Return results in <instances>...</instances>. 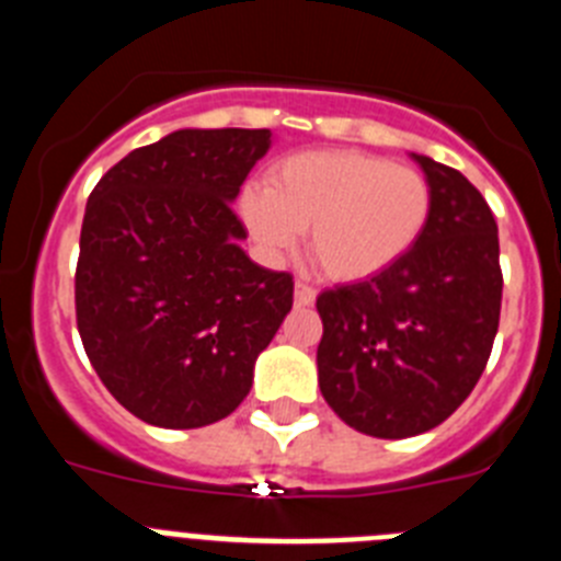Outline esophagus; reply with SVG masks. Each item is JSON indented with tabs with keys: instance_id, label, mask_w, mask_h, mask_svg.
Wrapping results in <instances>:
<instances>
[{
	"instance_id": "esophagus-1",
	"label": "esophagus",
	"mask_w": 561,
	"mask_h": 561,
	"mask_svg": "<svg viewBox=\"0 0 561 561\" xmlns=\"http://www.w3.org/2000/svg\"><path fill=\"white\" fill-rule=\"evenodd\" d=\"M317 300V291L311 289L309 284H304V280H297L295 284V304L297 306H311Z\"/></svg>"
}]
</instances>
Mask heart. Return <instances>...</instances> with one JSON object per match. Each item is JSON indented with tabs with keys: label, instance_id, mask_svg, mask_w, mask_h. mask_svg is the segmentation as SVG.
<instances>
[{
	"label": "heart",
	"instance_id": "1",
	"mask_svg": "<svg viewBox=\"0 0 561 561\" xmlns=\"http://www.w3.org/2000/svg\"><path fill=\"white\" fill-rule=\"evenodd\" d=\"M433 213L427 176L362 151H306L241 193V219L266 255L309 230V255L342 284L388 272L421 241Z\"/></svg>",
	"mask_w": 561,
	"mask_h": 561
}]
</instances>
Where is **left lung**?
Returning <instances> with one entry per match:
<instances>
[{
	"label": "left lung",
	"mask_w": 561,
	"mask_h": 561,
	"mask_svg": "<svg viewBox=\"0 0 561 561\" xmlns=\"http://www.w3.org/2000/svg\"><path fill=\"white\" fill-rule=\"evenodd\" d=\"M410 157L433 191L421 241L388 272L317 297L320 393L374 438H410L447 421L478 385L500 323L492 210L460 171Z\"/></svg>",
	"instance_id": "obj_1"
}]
</instances>
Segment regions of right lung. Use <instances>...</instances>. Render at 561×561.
Returning <instances> with one entry per match:
<instances>
[{
    "mask_svg": "<svg viewBox=\"0 0 561 561\" xmlns=\"http://www.w3.org/2000/svg\"><path fill=\"white\" fill-rule=\"evenodd\" d=\"M270 148V128H180L126 153L89 196L78 331L108 393L146 424L230 415L289 314L291 275L247 255L232 213Z\"/></svg>",
    "mask_w": 561,
    "mask_h": 561,
    "instance_id": "add662e5",
    "label": "right lung"
}]
</instances>
